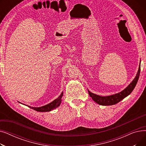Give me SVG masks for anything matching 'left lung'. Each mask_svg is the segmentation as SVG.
Returning <instances> with one entry per match:
<instances>
[{
	"label": "left lung",
	"instance_id": "left-lung-1",
	"mask_svg": "<svg viewBox=\"0 0 146 146\" xmlns=\"http://www.w3.org/2000/svg\"><path fill=\"white\" fill-rule=\"evenodd\" d=\"M140 63H141V61L139 64V70H138L137 73L135 76V78L131 83H129V85L126 88H125L123 90H122L121 92H120L115 94L114 95L106 96H102L96 95L94 93H92L91 92H90L88 90V92L90 96L96 103L101 105L108 106V105H115L118 103L121 100H122L124 98H125V97H127L131 94L132 92V91L135 88L140 76Z\"/></svg>",
	"mask_w": 146,
	"mask_h": 146
}]
</instances>
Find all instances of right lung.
I'll return each instance as SVG.
<instances>
[{
    "instance_id": "1",
    "label": "right lung",
    "mask_w": 146,
    "mask_h": 146,
    "mask_svg": "<svg viewBox=\"0 0 146 146\" xmlns=\"http://www.w3.org/2000/svg\"><path fill=\"white\" fill-rule=\"evenodd\" d=\"M63 95V92H61L60 95L57 99H56L55 100H54L52 102H50L48 104L45 105L44 106H40V107H33V106H28V107H29V108H31V109H33L35 111H38V112H49V111H51L57 108V107H58L60 106V105L61 102V98H62ZM27 106H28V105H27Z\"/></svg>"
}]
</instances>
